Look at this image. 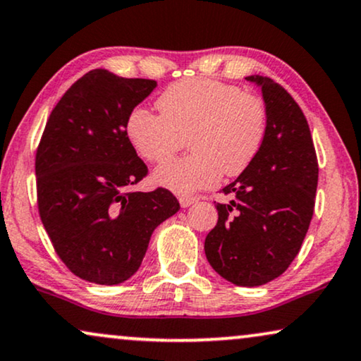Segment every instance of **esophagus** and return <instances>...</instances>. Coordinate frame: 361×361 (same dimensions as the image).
I'll list each match as a JSON object with an SVG mask.
<instances>
[{"instance_id": "esophagus-1", "label": "esophagus", "mask_w": 361, "mask_h": 361, "mask_svg": "<svg viewBox=\"0 0 361 361\" xmlns=\"http://www.w3.org/2000/svg\"><path fill=\"white\" fill-rule=\"evenodd\" d=\"M200 198H202V196H198V195H180V196H178V200H180V204L183 208L191 207V204L198 202Z\"/></svg>"}]
</instances>
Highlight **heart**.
Returning <instances> with one entry per match:
<instances>
[{"label": "heart", "mask_w": 361, "mask_h": 361, "mask_svg": "<svg viewBox=\"0 0 361 361\" xmlns=\"http://www.w3.org/2000/svg\"><path fill=\"white\" fill-rule=\"evenodd\" d=\"M159 115L136 106L126 136L145 161L161 163L186 145L193 153L154 171V181L178 195L216 185L225 173L238 176L255 161L268 130L263 98L208 78L176 81L157 99Z\"/></svg>", "instance_id": "1"}]
</instances>
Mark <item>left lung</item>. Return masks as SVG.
Segmentation results:
<instances>
[{"label":"left lung","instance_id":"left-lung-1","mask_svg":"<svg viewBox=\"0 0 361 361\" xmlns=\"http://www.w3.org/2000/svg\"><path fill=\"white\" fill-rule=\"evenodd\" d=\"M262 86L268 111L267 138L258 157L221 193L218 223L204 238L213 270L238 286L275 280L296 258L313 218L318 159L302 108L268 76Z\"/></svg>","mask_w":361,"mask_h":361}]
</instances>
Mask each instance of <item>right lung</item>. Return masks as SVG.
I'll return each instance as SVG.
<instances>
[{
  "label": "right lung",
  "instance_id": "right-lung-1",
  "mask_svg": "<svg viewBox=\"0 0 361 361\" xmlns=\"http://www.w3.org/2000/svg\"><path fill=\"white\" fill-rule=\"evenodd\" d=\"M154 86L88 71L53 108L36 148L39 218L61 262L86 281L133 276L154 228L180 209L170 190H131L148 166L128 140L126 118Z\"/></svg>",
  "mask_w": 361,
  "mask_h": 361
}]
</instances>
